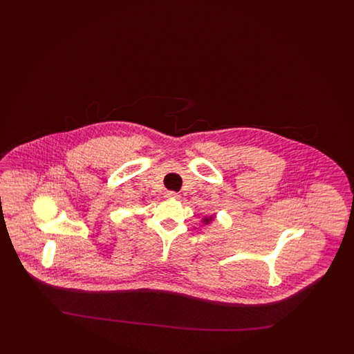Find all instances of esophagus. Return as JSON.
<instances>
[{
	"mask_svg": "<svg viewBox=\"0 0 354 354\" xmlns=\"http://www.w3.org/2000/svg\"><path fill=\"white\" fill-rule=\"evenodd\" d=\"M166 198H169V199H179V194L174 192V191H167L166 192Z\"/></svg>",
	"mask_w": 354,
	"mask_h": 354,
	"instance_id": "34e87169",
	"label": "esophagus"
}]
</instances>
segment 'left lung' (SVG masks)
Returning <instances> with one entry per match:
<instances>
[{"instance_id":"8db88e82","label":"left lung","mask_w":354,"mask_h":354,"mask_svg":"<svg viewBox=\"0 0 354 354\" xmlns=\"http://www.w3.org/2000/svg\"><path fill=\"white\" fill-rule=\"evenodd\" d=\"M212 220H214V216H209V218H204V219H203V223H204V224H208V223H209V221H212Z\"/></svg>"}]
</instances>
